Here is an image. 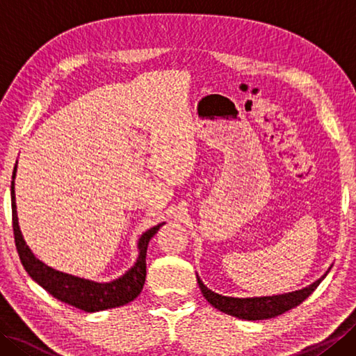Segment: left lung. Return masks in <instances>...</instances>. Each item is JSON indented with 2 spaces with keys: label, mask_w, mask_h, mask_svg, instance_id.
<instances>
[{
  "label": "left lung",
  "mask_w": 356,
  "mask_h": 356,
  "mask_svg": "<svg viewBox=\"0 0 356 356\" xmlns=\"http://www.w3.org/2000/svg\"><path fill=\"white\" fill-rule=\"evenodd\" d=\"M324 278V277H323ZM316 280L309 287H305L301 291H295L291 293L284 295H275V297H260V298H232V297H223L213 291H209L208 287L202 283V280L197 278L200 291L211 305H213L218 311H222L228 315L237 316L241 320H266L274 318L277 315H282L289 309H293L303 303V301L311 295L321 280Z\"/></svg>",
  "instance_id": "8db88e82"
}]
</instances>
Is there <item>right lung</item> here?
Wrapping results in <instances>:
<instances>
[{"label": "right lung", "instance_id": "right-lung-1", "mask_svg": "<svg viewBox=\"0 0 356 356\" xmlns=\"http://www.w3.org/2000/svg\"><path fill=\"white\" fill-rule=\"evenodd\" d=\"M17 172V166L13 168V176ZM163 223L148 229L139 240V259L134 266L127 272L125 275L110 283H95L90 280H84L74 275L64 274L49 268L47 264L40 261L26 245L21 236L18 217H17V203H15V188L12 182V226L13 237L19 260L27 274L35 282L42 286L53 297L61 300L63 303L74 306L86 312H97L105 309L119 307L133 301L140 293L143 283L147 277V248L149 240L154 237Z\"/></svg>", "mask_w": 356, "mask_h": 356}]
</instances>
